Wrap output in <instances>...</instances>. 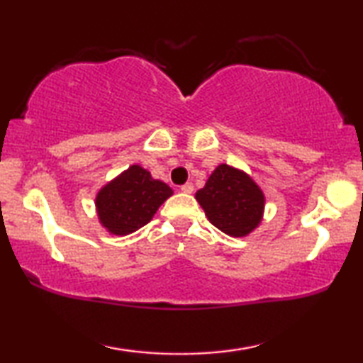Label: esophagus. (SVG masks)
I'll return each instance as SVG.
<instances>
[{
  "label": "esophagus",
  "instance_id": "1",
  "mask_svg": "<svg viewBox=\"0 0 363 363\" xmlns=\"http://www.w3.org/2000/svg\"><path fill=\"white\" fill-rule=\"evenodd\" d=\"M181 190L184 194H192L194 192V184L192 182H186L184 186H181Z\"/></svg>",
  "mask_w": 363,
  "mask_h": 363
}]
</instances>
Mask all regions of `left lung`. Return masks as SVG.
Wrapping results in <instances>:
<instances>
[{"label": "left lung", "instance_id": "8db88e82", "mask_svg": "<svg viewBox=\"0 0 363 363\" xmlns=\"http://www.w3.org/2000/svg\"><path fill=\"white\" fill-rule=\"evenodd\" d=\"M210 223L230 237H247L262 220L264 199L259 186L243 171L219 164L203 189L195 194Z\"/></svg>", "mask_w": 363, "mask_h": 363}]
</instances>
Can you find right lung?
I'll return each instance as SVG.
<instances>
[{
  "mask_svg": "<svg viewBox=\"0 0 363 363\" xmlns=\"http://www.w3.org/2000/svg\"><path fill=\"white\" fill-rule=\"evenodd\" d=\"M173 190L139 164L123 171L106 184L96 196V210L101 224L113 235H128L147 223Z\"/></svg>",
  "mask_w": 363,
  "mask_h": 363,
  "instance_id": "add662e5",
  "label": "right lung"
}]
</instances>
